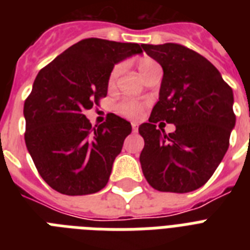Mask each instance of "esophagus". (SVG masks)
<instances>
[{"mask_svg":"<svg viewBox=\"0 0 250 250\" xmlns=\"http://www.w3.org/2000/svg\"><path fill=\"white\" fill-rule=\"evenodd\" d=\"M131 125H132L133 132H137V129H139V125H137L136 122H132V123H131Z\"/></svg>","mask_w":250,"mask_h":250,"instance_id":"esophagus-1","label":"esophagus"}]
</instances>
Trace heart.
Here are the masks:
<instances>
[{
	"mask_svg": "<svg viewBox=\"0 0 250 250\" xmlns=\"http://www.w3.org/2000/svg\"><path fill=\"white\" fill-rule=\"evenodd\" d=\"M137 68H139L143 79H145L150 72L154 71L156 68H160V64H158V62L153 60V58L143 57V58L137 61ZM121 64H115V67L113 68V71H111V74L109 76V85H113L115 83L118 75L121 74ZM143 109H144V105L141 102L133 101V100H125V101L119 102L115 106V110H117L118 114H121V115H123L125 118H131V119H136V118L140 117Z\"/></svg>",
	"mask_w": 250,
	"mask_h": 250,
	"instance_id": "obj_1",
	"label": "heart"
}]
</instances>
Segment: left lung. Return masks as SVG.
Masks as SVG:
<instances>
[{"mask_svg": "<svg viewBox=\"0 0 250 250\" xmlns=\"http://www.w3.org/2000/svg\"><path fill=\"white\" fill-rule=\"evenodd\" d=\"M141 46L164 68L160 100L139 127L143 174L161 192H192L211 178L229 149L236 122L232 89L194 50L174 42ZM161 120L177 129L166 135L156 129Z\"/></svg>", "mask_w": 250, "mask_h": 250, "instance_id": "obj_1", "label": "left lung"}]
</instances>
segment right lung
Instances as JSON below:
<instances>
[{
	"label": "right lung",
	"instance_id": "1",
	"mask_svg": "<svg viewBox=\"0 0 250 250\" xmlns=\"http://www.w3.org/2000/svg\"><path fill=\"white\" fill-rule=\"evenodd\" d=\"M139 53V44L84 39L37 74L24 102V140L39 174L57 192L96 193L109 182L132 127L115 114L92 127L84 113L106 97L114 64Z\"/></svg>",
	"mask_w": 250,
	"mask_h": 250
}]
</instances>
